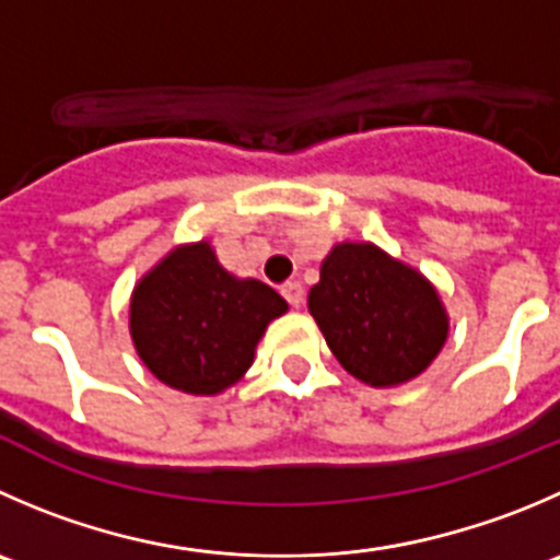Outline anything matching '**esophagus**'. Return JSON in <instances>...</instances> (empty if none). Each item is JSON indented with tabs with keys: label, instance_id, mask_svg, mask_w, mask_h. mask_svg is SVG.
Instances as JSON below:
<instances>
[{
	"label": "esophagus",
	"instance_id": "obj_1",
	"mask_svg": "<svg viewBox=\"0 0 560 560\" xmlns=\"http://www.w3.org/2000/svg\"><path fill=\"white\" fill-rule=\"evenodd\" d=\"M281 295L287 298V303H290L292 308H301L303 306V287H301V281H287V284L281 287Z\"/></svg>",
	"mask_w": 560,
	"mask_h": 560
}]
</instances>
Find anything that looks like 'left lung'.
<instances>
[{
	"label": "left lung",
	"mask_w": 560,
	"mask_h": 560,
	"mask_svg": "<svg viewBox=\"0 0 560 560\" xmlns=\"http://www.w3.org/2000/svg\"><path fill=\"white\" fill-rule=\"evenodd\" d=\"M308 312L345 372L372 388L427 372L448 339L438 287L369 241L330 248L308 290Z\"/></svg>",
	"instance_id": "obj_1"
}]
</instances>
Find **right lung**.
Masks as SVG:
<instances>
[{
	"label": "right lung",
	"instance_id": "add662e5",
	"mask_svg": "<svg viewBox=\"0 0 560 560\" xmlns=\"http://www.w3.org/2000/svg\"><path fill=\"white\" fill-rule=\"evenodd\" d=\"M287 301L257 279L230 273L210 241L166 252L130 292L136 355L170 388L215 396L254 363L259 339Z\"/></svg>",
	"mask_w": 560,
	"mask_h": 560
}]
</instances>
